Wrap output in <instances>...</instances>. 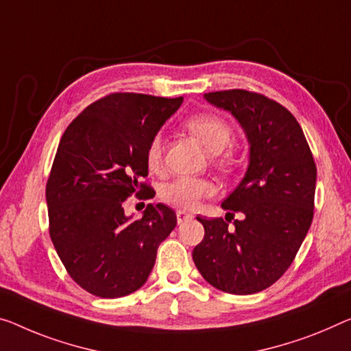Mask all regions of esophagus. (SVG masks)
I'll use <instances>...</instances> for the list:
<instances>
[{"mask_svg":"<svg viewBox=\"0 0 351 351\" xmlns=\"http://www.w3.org/2000/svg\"><path fill=\"white\" fill-rule=\"evenodd\" d=\"M176 215H177V223H179V224H180V223H185V221L193 218V215L186 213L185 210H177Z\"/></svg>","mask_w":351,"mask_h":351,"instance_id":"1","label":"esophagus"}]
</instances>
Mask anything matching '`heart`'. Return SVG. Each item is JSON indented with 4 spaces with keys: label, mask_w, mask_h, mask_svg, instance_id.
Returning <instances> with one entry per match:
<instances>
[{
    "label": "heart",
    "mask_w": 351,
    "mask_h": 351,
    "mask_svg": "<svg viewBox=\"0 0 351 351\" xmlns=\"http://www.w3.org/2000/svg\"><path fill=\"white\" fill-rule=\"evenodd\" d=\"M185 128L190 134L204 145L207 152L218 155L228 147L232 141V128L223 117L213 112H197L185 121ZM163 157V138L155 134L147 147L149 168L157 169ZM213 193L212 183L191 177H180L165 185L161 190V197L174 207L194 208L204 197Z\"/></svg>",
    "instance_id": "b5f03b06"
}]
</instances>
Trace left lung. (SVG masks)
Segmentation results:
<instances>
[{
  "mask_svg": "<svg viewBox=\"0 0 351 351\" xmlns=\"http://www.w3.org/2000/svg\"><path fill=\"white\" fill-rule=\"evenodd\" d=\"M204 99L240 123L250 161L243 179L221 204L245 218L229 226L223 218L197 217L206 234L193 250L194 265L223 292H262L290 267L311 228L314 157L292 112L265 95L232 89Z\"/></svg>",
  "mask_w": 351,
  "mask_h": 351,
  "instance_id": "8db88e82",
  "label": "left lung"
}]
</instances>
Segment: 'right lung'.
I'll return each mask as SVG.
<instances>
[{"label":"right lung","instance_id":"obj_1","mask_svg":"<svg viewBox=\"0 0 351 351\" xmlns=\"http://www.w3.org/2000/svg\"><path fill=\"white\" fill-rule=\"evenodd\" d=\"M183 99L117 93L89 105L64 132L47 182L50 237L80 287L100 298L141 289L161 241L177 224L174 210L149 204L141 219L123 212L136 194L152 197L147 147Z\"/></svg>","mask_w":351,"mask_h":351}]
</instances>
